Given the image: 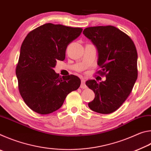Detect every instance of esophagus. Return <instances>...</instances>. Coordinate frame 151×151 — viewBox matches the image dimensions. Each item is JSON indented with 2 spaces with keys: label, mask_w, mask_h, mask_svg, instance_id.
Segmentation results:
<instances>
[{
  "label": "esophagus",
  "mask_w": 151,
  "mask_h": 151,
  "mask_svg": "<svg viewBox=\"0 0 151 151\" xmlns=\"http://www.w3.org/2000/svg\"><path fill=\"white\" fill-rule=\"evenodd\" d=\"M86 85H85V79H82L81 80V88H83V89H85L86 88Z\"/></svg>",
  "instance_id": "1"
}]
</instances>
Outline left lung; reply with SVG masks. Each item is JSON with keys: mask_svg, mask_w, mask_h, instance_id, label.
Listing matches in <instances>:
<instances>
[{"mask_svg": "<svg viewBox=\"0 0 151 151\" xmlns=\"http://www.w3.org/2000/svg\"><path fill=\"white\" fill-rule=\"evenodd\" d=\"M83 34L98 50L101 70L96 73L106 76V81L99 83L94 80L86 82L95 94L88 107L99 113H112L127 100L137 81L136 47L129 36L111 25L86 28Z\"/></svg>", "mask_w": 151, "mask_h": 151, "instance_id": "8db88e82", "label": "left lung"}]
</instances>
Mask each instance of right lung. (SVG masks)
<instances>
[{
	"instance_id": "right-lung-1",
	"label": "right lung",
	"mask_w": 151,
	"mask_h": 151,
	"mask_svg": "<svg viewBox=\"0 0 151 151\" xmlns=\"http://www.w3.org/2000/svg\"><path fill=\"white\" fill-rule=\"evenodd\" d=\"M81 28L47 23L30 31L22 42L16 67L20 96L29 108L40 114L62 106L66 96L81 85L78 76H59L53 68L64 60L67 46Z\"/></svg>"
}]
</instances>
